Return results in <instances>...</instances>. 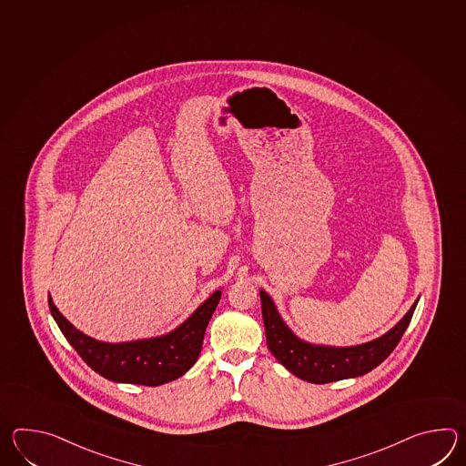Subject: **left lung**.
<instances>
[{
	"mask_svg": "<svg viewBox=\"0 0 466 466\" xmlns=\"http://www.w3.org/2000/svg\"><path fill=\"white\" fill-rule=\"evenodd\" d=\"M258 292L269 351L288 371L314 384L358 378L380 366L401 339L420 300H414L401 321L396 322L390 331L372 341L356 346H326L300 339L282 319L269 294L264 289Z\"/></svg>",
	"mask_w": 466,
	"mask_h": 466,
	"instance_id": "left-lung-1",
	"label": "left lung"
}]
</instances>
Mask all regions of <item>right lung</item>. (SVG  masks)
I'll return each instance as SVG.
<instances>
[{
    "label": "right lung",
    "instance_id": "1",
    "mask_svg": "<svg viewBox=\"0 0 466 466\" xmlns=\"http://www.w3.org/2000/svg\"><path fill=\"white\" fill-rule=\"evenodd\" d=\"M218 289L176 329L135 341L105 342L86 336L68 321L48 294L53 319L73 350L95 372L115 383L160 386L184 376L198 360L208 321L218 308Z\"/></svg>",
    "mask_w": 466,
    "mask_h": 466
}]
</instances>
